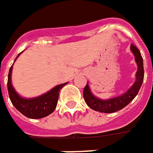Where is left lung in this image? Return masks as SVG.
<instances>
[{"label":"left lung","instance_id":"1","mask_svg":"<svg viewBox=\"0 0 153 153\" xmlns=\"http://www.w3.org/2000/svg\"><path fill=\"white\" fill-rule=\"evenodd\" d=\"M131 50L135 55V60L137 64V71L136 73V81L127 92L119 97L109 98V99H100L93 95L88 84L87 83L83 90V98L86 103L89 107L95 111L101 113H114L120 110L123 108L127 106L135 98L144 79V68H143V60L141 57V52L133 44L131 45Z\"/></svg>","mask_w":153,"mask_h":153}]
</instances>
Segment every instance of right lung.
Masks as SVG:
<instances>
[{"instance_id": "obj_1", "label": "right lung", "mask_w": 153, "mask_h": 153, "mask_svg": "<svg viewBox=\"0 0 153 153\" xmlns=\"http://www.w3.org/2000/svg\"><path fill=\"white\" fill-rule=\"evenodd\" d=\"M19 55H17V58L19 56ZM17 58L15 59V60H17ZM12 65L9 70V73H8L7 90H8L9 98L11 99V102L13 104V106L23 115L30 119H41L48 116L51 113L54 112L58 102L60 90L65 84H67V82L57 85L48 93L39 96L37 98H22L12 87V80H11Z\"/></svg>"}]
</instances>
